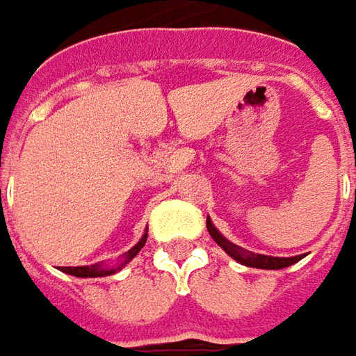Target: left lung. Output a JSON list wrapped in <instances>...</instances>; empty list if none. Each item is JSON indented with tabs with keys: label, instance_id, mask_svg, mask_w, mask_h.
<instances>
[{
	"label": "left lung",
	"instance_id": "1",
	"mask_svg": "<svg viewBox=\"0 0 356 356\" xmlns=\"http://www.w3.org/2000/svg\"><path fill=\"white\" fill-rule=\"evenodd\" d=\"M206 226H208V232H210V236L213 238V241H216L224 252L229 253V257H234L236 261H239V264H243V266L248 267H257V269H283V267L293 266L295 261H299V259L303 257V255H295V257H271V255L245 252V250H241L236 243L227 241V239L213 227V224L210 222V218L206 220Z\"/></svg>",
	"mask_w": 356,
	"mask_h": 356
}]
</instances>
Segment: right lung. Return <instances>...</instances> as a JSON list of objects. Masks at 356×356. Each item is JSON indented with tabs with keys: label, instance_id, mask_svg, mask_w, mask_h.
Returning <instances> with one entry per match:
<instances>
[{
	"label": "right lung",
	"instance_id": "right-lung-1",
	"mask_svg": "<svg viewBox=\"0 0 356 356\" xmlns=\"http://www.w3.org/2000/svg\"><path fill=\"white\" fill-rule=\"evenodd\" d=\"M146 238H148V234H144L143 239L132 248L129 252V255H127V261L129 259H132L136 253L143 250V245L146 243ZM124 261V264H127ZM63 271L65 273H69V275H75V277H103V275H111V273H115L117 269H104V267L101 266H81V267H63Z\"/></svg>",
	"mask_w": 356,
	"mask_h": 356
}]
</instances>
